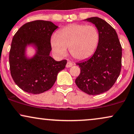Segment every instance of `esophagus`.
I'll list each match as a JSON object with an SVG mask.
<instances>
[{
  "label": "esophagus",
  "mask_w": 134,
  "mask_h": 134,
  "mask_svg": "<svg viewBox=\"0 0 134 134\" xmlns=\"http://www.w3.org/2000/svg\"><path fill=\"white\" fill-rule=\"evenodd\" d=\"M73 65H74L73 63H72V62H70V61H69V62H67V64H66V67H67V68H69V67H72Z\"/></svg>",
  "instance_id": "obj_1"
}]
</instances>
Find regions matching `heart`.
Returning <instances> with one entry per match:
<instances>
[{
    "mask_svg": "<svg viewBox=\"0 0 134 134\" xmlns=\"http://www.w3.org/2000/svg\"><path fill=\"white\" fill-rule=\"evenodd\" d=\"M99 32L93 25L71 24L58 32L51 38L53 51L59 57L67 54V48L75 59L84 60L90 57L97 47Z\"/></svg>",
    "mask_w": 134,
    "mask_h": 134,
    "instance_id": "heart-1",
    "label": "heart"
}]
</instances>
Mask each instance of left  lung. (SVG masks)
Returning <instances> with one entry per match:
<instances>
[{"label": "left lung", "mask_w": 134, "mask_h": 134, "mask_svg": "<svg viewBox=\"0 0 134 134\" xmlns=\"http://www.w3.org/2000/svg\"><path fill=\"white\" fill-rule=\"evenodd\" d=\"M85 20L96 25L99 42L91 58L77 63L80 69L75 83L83 92L99 95L109 91L117 80L122 66V47L115 29L97 17Z\"/></svg>", "instance_id": "obj_1"}]
</instances>
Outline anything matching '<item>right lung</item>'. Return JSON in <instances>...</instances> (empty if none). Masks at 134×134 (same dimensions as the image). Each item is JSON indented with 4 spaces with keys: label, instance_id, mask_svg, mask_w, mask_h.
Masks as SVG:
<instances>
[{
    "label": "right lung",
    "instance_id": "right-lung-1",
    "mask_svg": "<svg viewBox=\"0 0 134 134\" xmlns=\"http://www.w3.org/2000/svg\"><path fill=\"white\" fill-rule=\"evenodd\" d=\"M57 27L50 21L35 20L24 24L14 35L9 52L10 74L24 91L38 94L48 91L65 69L67 60L55 61L50 56L51 35ZM29 45L36 51L30 58L26 55Z\"/></svg>",
    "mask_w": 134,
    "mask_h": 134
}]
</instances>
